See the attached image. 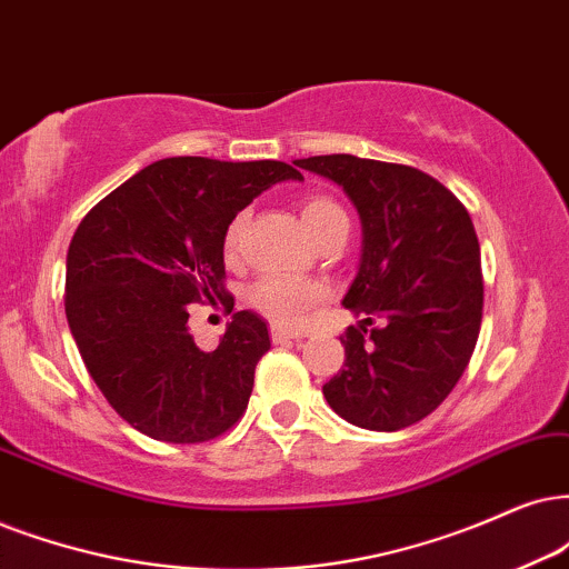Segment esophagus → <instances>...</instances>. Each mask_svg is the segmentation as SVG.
Returning a JSON list of instances; mask_svg holds the SVG:
<instances>
[{"label": "esophagus", "mask_w": 569, "mask_h": 569, "mask_svg": "<svg viewBox=\"0 0 569 569\" xmlns=\"http://www.w3.org/2000/svg\"><path fill=\"white\" fill-rule=\"evenodd\" d=\"M270 338L276 343H283V341H291V338H301V330L289 328V326H280V322H276V326H270Z\"/></svg>", "instance_id": "1"}]
</instances>
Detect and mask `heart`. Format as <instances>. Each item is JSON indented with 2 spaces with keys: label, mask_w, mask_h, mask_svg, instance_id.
Wrapping results in <instances>:
<instances>
[{
  "label": "heart",
  "mask_w": 569,
  "mask_h": 569,
  "mask_svg": "<svg viewBox=\"0 0 569 569\" xmlns=\"http://www.w3.org/2000/svg\"><path fill=\"white\" fill-rule=\"evenodd\" d=\"M301 226L307 228V233L312 236L315 241H320L322 236H328L336 228L347 226L349 228V218L347 212L341 210V204L333 201L330 197H307L301 201ZM241 226L243 220L236 218L231 226H228L226 233V251L233 254L236 247H239V236H241ZM251 305L260 309L262 315H268L272 320H299L301 315L307 312L309 307H315L322 299V286L315 283V280H305V278H293V276H270L262 278L260 283L254 286L249 293Z\"/></svg>",
  "instance_id": "1"
}]
</instances>
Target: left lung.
<instances>
[{
  "label": "left lung",
  "mask_w": 569,
  "mask_h": 569,
  "mask_svg": "<svg viewBox=\"0 0 569 569\" xmlns=\"http://www.w3.org/2000/svg\"><path fill=\"white\" fill-rule=\"evenodd\" d=\"M347 191L362 220V257L343 307V368L322 386L357 428L401 430L428 417L476 351L483 320L480 243L455 193L409 164L322 154L293 160Z\"/></svg>",
  "instance_id": "8db88e82"
}]
</instances>
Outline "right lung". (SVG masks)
Wrapping results in <instances>:
<instances>
[{"label":"right lung","instance_id":"add662e5","mask_svg":"<svg viewBox=\"0 0 569 569\" xmlns=\"http://www.w3.org/2000/svg\"><path fill=\"white\" fill-rule=\"evenodd\" d=\"M286 162L168 157L136 172L86 214L68 249L64 315L86 370L128 426L168 443H201L233 428L249 405L268 326L233 315L218 349L189 333V305L231 312L226 233L280 181Z\"/></svg>","mask_w":569,"mask_h":569}]
</instances>
